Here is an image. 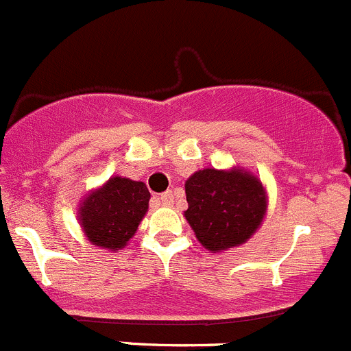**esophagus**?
<instances>
[{
  "mask_svg": "<svg viewBox=\"0 0 351 351\" xmlns=\"http://www.w3.org/2000/svg\"><path fill=\"white\" fill-rule=\"evenodd\" d=\"M158 199H160V203L164 204V206H171V204L174 203V194H172L171 191H165V193L160 194Z\"/></svg>",
  "mask_w": 351,
  "mask_h": 351,
  "instance_id": "1",
  "label": "esophagus"
}]
</instances>
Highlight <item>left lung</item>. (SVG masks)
Masks as SVG:
<instances>
[{
	"label": "left lung",
	"instance_id": "1",
	"mask_svg": "<svg viewBox=\"0 0 351 351\" xmlns=\"http://www.w3.org/2000/svg\"><path fill=\"white\" fill-rule=\"evenodd\" d=\"M187 223L208 251L241 245L258 230L266 193L258 177L241 169H204L186 180Z\"/></svg>",
	"mask_w": 351,
	"mask_h": 351
}]
</instances>
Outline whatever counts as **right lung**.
<instances>
[{
  "mask_svg": "<svg viewBox=\"0 0 351 351\" xmlns=\"http://www.w3.org/2000/svg\"><path fill=\"white\" fill-rule=\"evenodd\" d=\"M150 193L138 180L112 177L80 208V223L93 245L121 249L136 232L148 210Z\"/></svg>",
  "mask_w": 351,
  "mask_h": 351,
  "instance_id": "1",
  "label": "right lung"
}]
</instances>
